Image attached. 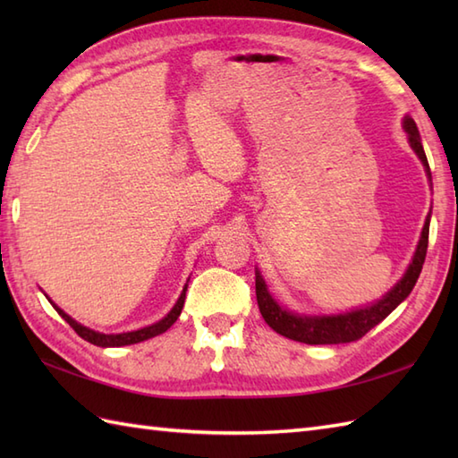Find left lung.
I'll list each match as a JSON object with an SVG mask.
<instances>
[{"instance_id":"obj_1","label":"left lung","mask_w":458,"mask_h":458,"mask_svg":"<svg viewBox=\"0 0 458 458\" xmlns=\"http://www.w3.org/2000/svg\"><path fill=\"white\" fill-rule=\"evenodd\" d=\"M403 130L407 133V141H410L411 149L423 163L427 179L431 182V169H429V163H427V155L423 151L421 135L411 115H405L403 118ZM429 222H431V212L427 214L420 244L415 248V254L410 261V266H407L403 277L397 281V284L387 291L382 299L374 301L372 305L346 310V313L303 315V313H295V310L281 307L274 299V295L269 293L266 279L261 277L259 269L256 267V297H258V307H259L261 317H264L266 323L274 328L277 335L297 340V343H305V344H344V343H354V340L362 338L368 330H372L377 323H382V320L390 315L392 310L402 303V301H405L407 295L411 293V289L417 284V277L421 274L423 261L427 256V244H429Z\"/></svg>"}]
</instances>
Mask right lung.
Listing matches in <instances>:
<instances>
[{
  "mask_svg": "<svg viewBox=\"0 0 458 458\" xmlns=\"http://www.w3.org/2000/svg\"><path fill=\"white\" fill-rule=\"evenodd\" d=\"M189 279H191V277H189ZM189 279H187V284H184V287H182V291H181L177 303L173 305V309H171L169 313L165 315L161 320H157V323H153V325H149V327H143V328H138V330H130V333H118V335H104V333H98V330H92V328H89V327L76 323V320H74L71 315H66L61 307H56L51 299H48V297H47V299L51 301V305L55 307L56 313L61 315V317L66 320V323L76 330V335L82 336L84 340H89L90 344L102 346V348H110V346H128V344H138V343H143V340H148V338L163 335L165 330L171 328V325L174 323V320L179 318L181 310H182L184 297H187Z\"/></svg>",
  "mask_w": 458,
  "mask_h": 458,
  "instance_id": "1",
  "label": "right lung"
}]
</instances>
